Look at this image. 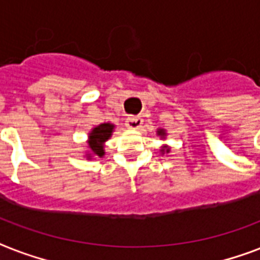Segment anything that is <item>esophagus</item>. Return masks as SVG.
<instances>
[{"label":"esophagus","mask_w":260,"mask_h":260,"mask_svg":"<svg viewBox=\"0 0 260 260\" xmlns=\"http://www.w3.org/2000/svg\"><path fill=\"white\" fill-rule=\"evenodd\" d=\"M143 124V120L138 116H129L125 120V125L129 128V129H139Z\"/></svg>","instance_id":"1"}]
</instances>
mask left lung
Masks as SVG:
<instances>
[{
  "label": "left lung",
  "mask_w": 260,
  "mask_h": 260,
  "mask_svg": "<svg viewBox=\"0 0 260 260\" xmlns=\"http://www.w3.org/2000/svg\"><path fill=\"white\" fill-rule=\"evenodd\" d=\"M162 134V131H161V132H159V135H161ZM162 135H164V134H162ZM162 151H164V150H162ZM166 151H169V150H166Z\"/></svg>",
  "instance_id": "left-lung-1"
}]
</instances>
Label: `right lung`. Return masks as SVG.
I'll use <instances>...</instances> for the list:
<instances>
[{
	"instance_id": "add662e5",
	"label": "right lung",
	"mask_w": 260,
	"mask_h": 260,
	"mask_svg": "<svg viewBox=\"0 0 260 260\" xmlns=\"http://www.w3.org/2000/svg\"><path fill=\"white\" fill-rule=\"evenodd\" d=\"M112 132L113 125L112 124H108V122L95 126L94 129L91 131L90 140H88V147L91 148V152H92L94 155H104V143L112 136Z\"/></svg>"
}]
</instances>
